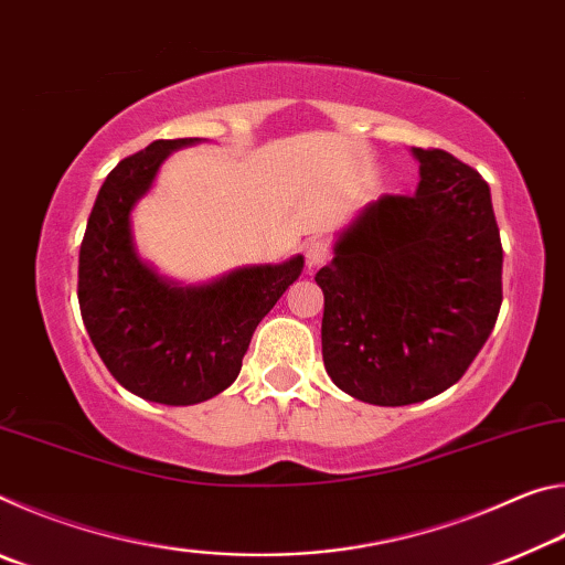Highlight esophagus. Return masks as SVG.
<instances>
[{"label":"esophagus","mask_w":565,"mask_h":565,"mask_svg":"<svg viewBox=\"0 0 565 565\" xmlns=\"http://www.w3.org/2000/svg\"><path fill=\"white\" fill-rule=\"evenodd\" d=\"M303 256H306V266H309V271L319 269V266L329 262V244L323 242V238H311V242L303 246Z\"/></svg>","instance_id":"esophagus-1"}]
</instances>
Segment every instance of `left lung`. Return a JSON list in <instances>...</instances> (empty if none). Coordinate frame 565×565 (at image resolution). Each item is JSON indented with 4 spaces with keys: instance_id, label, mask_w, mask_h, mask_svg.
Returning a JSON list of instances; mask_svg holds the SVG:
<instances>
[{
    "instance_id": "1",
    "label": "left lung",
    "mask_w": 565,
    "mask_h": 565,
    "mask_svg": "<svg viewBox=\"0 0 565 565\" xmlns=\"http://www.w3.org/2000/svg\"><path fill=\"white\" fill-rule=\"evenodd\" d=\"M411 154L416 194L381 196L353 214L317 274L327 374L374 406L451 388L501 309L503 248L489 184L444 149Z\"/></svg>"
}]
</instances>
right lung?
I'll use <instances>...</instances> for the list:
<instances>
[{
  "label": "right lung",
  "instance_id": "1",
  "mask_svg": "<svg viewBox=\"0 0 565 565\" xmlns=\"http://www.w3.org/2000/svg\"><path fill=\"white\" fill-rule=\"evenodd\" d=\"M204 139H159L104 181L79 248V309L94 349L134 396L191 406L236 381L259 321L303 271V256L184 284L139 254L131 214L169 154Z\"/></svg>",
  "mask_w": 565,
  "mask_h": 565
}]
</instances>
